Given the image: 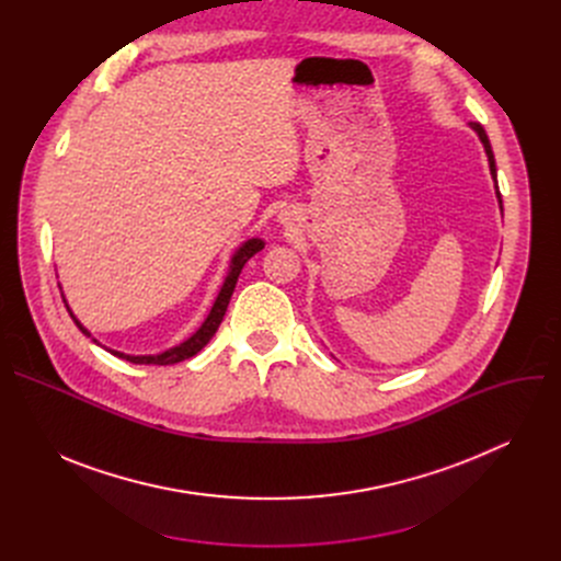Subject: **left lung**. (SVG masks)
<instances>
[{
    "label": "left lung",
    "instance_id": "obj_1",
    "mask_svg": "<svg viewBox=\"0 0 561 561\" xmlns=\"http://www.w3.org/2000/svg\"><path fill=\"white\" fill-rule=\"evenodd\" d=\"M468 126H470V128L477 133L479 141L484 144V150H486V157H489V169H491V178H493V182H495V193H497V199H500V208H502V195H500V188H497V167H495V154H493V148H491L489 135H486V130H484V126H482V124L470 122Z\"/></svg>",
    "mask_w": 561,
    "mask_h": 561
}]
</instances>
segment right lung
I'll return each mask as SVG.
<instances>
[{
    "label": "right lung",
    "instance_id": "right-lung-1",
    "mask_svg": "<svg viewBox=\"0 0 561 561\" xmlns=\"http://www.w3.org/2000/svg\"><path fill=\"white\" fill-rule=\"evenodd\" d=\"M262 249H264V239L253 237V239H249V242H244L242 247H239V249L234 251V255L230 257V266H228L226 279H224V284H221V288H219V293H217V297H215V304H213L208 317L204 319V324H202L188 340H184L182 344H178V346H173V348H169V351H164V353H157V355H126V353H119V351H113V348H106V346H104V348H106L111 355H117V357H122V359H126V362H130V364H157V366H167V364H178V362L191 359V357L197 355V353L213 340V335L217 333V329H219V324H221V319H224V314H226V308H228V301H230V295H232V290H234V284H237L239 273H242L244 264H247L255 253H260ZM61 297H64V293H61ZM64 304H66V308H68V312H70V317H72V322L77 324V329L82 331L87 337H93L91 331L72 314V310H70V306H68L66 299H64ZM93 342H95L98 346H102L98 340H93Z\"/></svg>",
    "mask_w": 561,
    "mask_h": 561
}]
</instances>
